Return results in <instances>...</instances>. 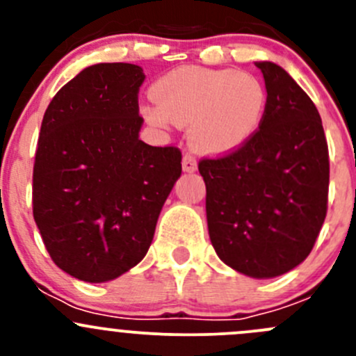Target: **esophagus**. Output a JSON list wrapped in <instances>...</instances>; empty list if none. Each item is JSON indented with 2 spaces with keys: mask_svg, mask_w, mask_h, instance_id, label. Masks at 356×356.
Masks as SVG:
<instances>
[{
  "mask_svg": "<svg viewBox=\"0 0 356 356\" xmlns=\"http://www.w3.org/2000/svg\"><path fill=\"white\" fill-rule=\"evenodd\" d=\"M198 168V163H196V158L193 155H188L186 153L184 158H182V170L184 172H195Z\"/></svg>",
  "mask_w": 356,
  "mask_h": 356,
  "instance_id": "esophagus-1",
  "label": "esophagus"
}]
</instances>
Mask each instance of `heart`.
I'll list each match as a JSON object with an SVG mask.
<instances>
[{
    "instance_id": "1",
    "label": "heart",
    "mask_w": 356,
    "mask_h": 356,
    "mask_svg": "<svg viewBox=\"0 0 356 356\" xmlns=\"http://www.w3.org/2000/svg\"><path fill=\"white\" fill-rule=\"evenodd\" d=\"M155 102L141 111L149 124L189 125L193 148L225 155L245 146L260 129L268 95L253 74L232 68L184 65L161 75L153 86Z\"/></svg>"
}]
</instances>
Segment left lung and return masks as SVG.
<instances>
[{
	"mask_svg": "<svg viewBox=\"0 0 356 356\" xmlns=\"http://www.w3.org/2000/svg\"><path fill=\"white\" fill-rule=\"evenodd\" d=\"M261 70L268 103L257 134L203 158L207 220L218 258L254 279L277 277L310 254L327 213L329 149L321 115L288 72Z\"/></svg>",
	"mask_w": 356,
	"mask_h": 356,
	"instance_id": "left-lung-1",
	"label": "left lung"
}]
</instances>
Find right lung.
<instances>
[{"label":"right lung","mask_w":356,"mask_h":356,"mask_svg":"<svg viewBox=\"0 0 356 356\" xmlns=\"http://www.w3.org/2000/svg\"><path fill=\"white\" fill-rule=\"evenodd\" d=\"M143 82L132 63L91 65L42 117L32 213L51 260L81 281H111L145 258L181 177V149L139 139Z\"/></svg>","instance_id":"right-lung-1"}]
</instances>
